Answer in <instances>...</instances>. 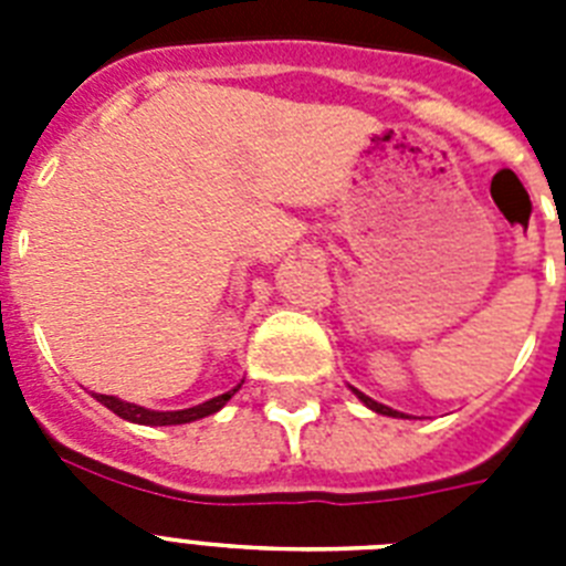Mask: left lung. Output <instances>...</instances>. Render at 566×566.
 Listing matches in <instances>:
<instances>
[{
    "mask_svg": "<svg viewBox=\"0 0 566 566\" xmlns=\"http://www.w3.org/2000/svg\"><path fill=\"white\" fill-rule=\"evenodd\" d=\"M354 394H356V397H359V400H363V402H365V406L371 408V411H377V415H388V417H402V415H400V411H394V408L382 406V402L371 400V397H365V394H363V391H356V388H354Z\"/></svg>",
    "mask_w": 566,
    "mask_h": 566,
    "instance_id": "1",
    "label": "left lung"
}]
</instances>
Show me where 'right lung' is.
Returning a JSON list of instances; mask_svg holds the SVG:
<instances>
[{
  "label": "right lung",
  "instance_id": "add662e5",
  "mask_svg": "<svg viewBox=\"0 0 566 566\" xmlns=\"http://www.w3.org/2000/svg\"><path fill=\"white\" fill-rule=\"evenodd\" d=\"M241 382L232 391L227 394H218L212 400L201 402V406H192V408H184V411H151V408L144 406H135V402H126V400H117V397H108V394H94V400L103 402L106 408H112L114 415L123 417V420L129 422H140V426H180V422H192V420H201V417H210L216 411L227 406L232 394L239 391Z\"/></svg>",
  "mask_w": 566,
  "mask_h": 566
}]
</instances>
